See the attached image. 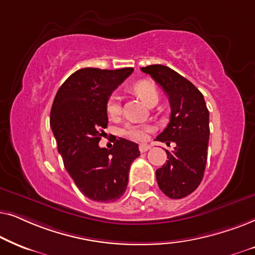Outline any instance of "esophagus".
Wrapping results in <instances>:
<instances>
[{"label": "esophagus", "mask_w": 255, "mask_h": 255, "mask_svg": "<svg viewBox=\"0 0 255 255\" xmlns=\"http://www.w3.org/2000/svg\"><path fill=\"white\" fill-rule=\"evenodd\" d=\"M151 148V145L150 144H141L140 147H138V149H140V151L141 152H145V151H148L149 149Z\"/></svg>", "instance_id": "obj_1"}]
</instances>
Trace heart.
<instances>
[{
	"mask_svg": "<svg viewBox=\"0 0 255 255\" xmlns=\"http://www.w3.org/2000/svg\"><path fill=\"white\" fill-rule=\"evenodd\" d=\"M133 92L143 101L145 105H150L154 101L158 100V92L155 85L148 80H141L134 84L131 87ZM121 112L120 98L118 96H111L107 101V113L111 117H115ZM151 131V127L147 125H127L122 128L121 134L129 140L143 142L148 138Z\"/></svg>",
	"mask_w": 255,
	"mask_h": 255,
	"instance_id": "1",
	"label": "heart"
}]
</instances>
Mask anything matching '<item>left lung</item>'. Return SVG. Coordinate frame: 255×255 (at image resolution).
<instances>
[{"mask_svg": "<svg viewBox=\"0 0 255 255\" xmlns=\"http://www.w3.org/2000/svg\"><path fill=\"white\" fill-rule=\"evenodd\" d=\"M167 93L170 121L156 137L176 147L165 150L168 161L156 170L159 189L172 199L184 198L195 191L204 176L210 136L209 111L203 94L191 81L164 65L141 67Z\"/></svg>", "mask_w": 255, "mask_h": 255, "instance_id": "8db88e82", "label": "left lung"}]
</instances>
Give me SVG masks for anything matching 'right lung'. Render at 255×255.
<instances>
[{
    "instance_id": "add662e5",
    "label": "right lung",
    "mask_w": 255,
    "mask_h": 255,
    "mask_svg": "<svg viewBox=\"0 0 255 255\" xmlns=\"http://www.w3.org/2000/svg\"><path fill=\"white\" fill-rule=\"evenodd\" d=\"M133 67L100 70L85 67L64 81L54 97L50 126L64 165L84 196L110 203L122 197L138 145L119 137L113 148H100L107 127V101L133 72Z\"/></svg>"
}]
</instances>
